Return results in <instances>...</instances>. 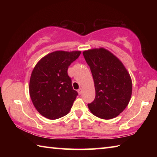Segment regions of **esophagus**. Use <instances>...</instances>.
Masks as SVG:
<instances>
[{"label":"esophagus","instance_id":"esophagus-1","mask_svg":"<svg viewBox=\"0 0 157 157\" xmlns=\"http://www.w3.org/2000/svg\"><path fill=\"white\" fill-rule=\"evenodd\" d=\"M78 94L80 95V94H82V88H79L78 90Z\"/></svg>","mask_w":157,"mask_h":157}]
</instances>
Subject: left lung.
Listing matches in <instances>:
<instances>
[{
	"mask_svg": "<svg viewBox=\"0 0 157 157\" xmlns=\"http://www.w3.org/2000/svg\"><path fill=\"white\" fill-rule=\"evenodd\" d=\"M94 79L96 96L88 104L90 111L99 118L116 117L128 106L132 96V83L123 63L105 48L83 52Z\"/></svg>",
	"mask_w": 157,
	"mask_h": 157,
	"instance_id": "8db88e82",
	"label": "left lung"
}]
</instances>
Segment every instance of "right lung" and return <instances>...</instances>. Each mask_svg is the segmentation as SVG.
Listing matches in <instances>:
<instances>
[{"instance_id": "right-lung-1", "label": "right lung", "mask_w": 157, "mask_h": 157, "mask_svg": "<svg viewBox=\"0 0 157 157\" xmlns=\"http://www.w3.org/2000/svg\"><path fill=\"white\" fill-rule=\"evenodd\" d=\"M80 51H55L40 61L32 73L29 95L36 110L44 117L56 119L67 115L78 95L68 75L69 66Z\"/></svg>"}]
</instances>
